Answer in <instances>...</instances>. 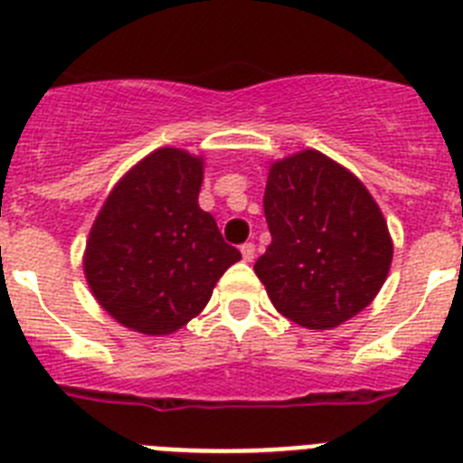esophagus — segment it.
Masks as SVG:
<instances>
[{
	"label": "esophagus",
	"instance_id": "1",
	"mask_svg": "<svg viewBox=\"0 0 463 463\" xmlns=\"http://www.w3.org/2000/svg\"><path fill=\"white\" fill-rule=\"evenodd\" d=\"M241 255H243V261L255 260V245H252V243L241 245Z\"/></svg>",
	"mask_w": 463,
	"mask_h": 463
}]
</instances>
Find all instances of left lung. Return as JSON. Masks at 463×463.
<instances>
[{
  "label": "left lung",
  "instance_id": "obj_1",
  "mask_svg": "<svg viewBox=\"0 0 463 463\" xmlns=\"http://www.w3.org/2000/svg\"><path fill=\"white\" fill-rule=\"evenodd\" d=\"M271 243L255 273L280 315L334 329L378 297L394 257L387 220L362 181L320 150L269 165Z\"/></svg>",
  "mask_w": 463,
  "mask_h": 463
}]
</instances>
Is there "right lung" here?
Segmentation results:
<instances>
[{
    "instance_id": "1",
    "label": "right lung",
    "mask_w": 463,
    "mask_h": 463,
    "mask_svg": "<svg viewBox=\"0 0 463 463\" xmlns=\"http://www.w3.org/2000/svg\"><path fill=\"white\" fill-rule=\"evenodd\" d=\"M203 155L157 148L106 196L83 252L97 304L127 329L169 336L202 313L241 252L199 206Z\"/></svg>"
}]
</instances>
